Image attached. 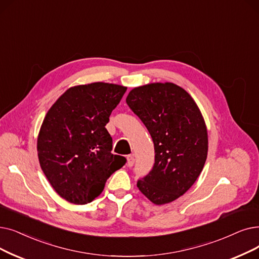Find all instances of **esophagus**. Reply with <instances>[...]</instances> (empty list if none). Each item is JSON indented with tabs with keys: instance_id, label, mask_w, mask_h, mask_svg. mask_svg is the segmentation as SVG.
Segmentation results:
<instances>
[{
	"instance_id": "esophagus-1",
	"label": "esophagus",
	"mask_w": 259,
	"mask_h": 259,
	"mask_svg": "<svg viewBox=\"0 0 259 259\" xmlns=\"http://www.w3.org/2000/svg\"><path fill=\"white\" fill-rule=\"evenodd\" d=\"M127 164L129 167H132L133 164H134V156L131 154V155H128L127 156Z\"/></svg>"
}]
</instances>
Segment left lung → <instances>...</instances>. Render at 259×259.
<instances>
[{
    "label": "left lung",
    "instance_id": "obj_1",
    "mask_svg": "<svg viewBox=\"0 0 259 259\" xmlns=\"http://www.w3.org/2000/svg\"><path fill=\"white\" fill-rule=\"evenodd\" d=\"M126 102L154 145V165L137 185L152 203H170L194 185L204 167L208 150L204 118L193 97L172 82L134 88Z\"/></svg>",
    "mask_w": 259,
    "mask_h": 259
}]
</instances>
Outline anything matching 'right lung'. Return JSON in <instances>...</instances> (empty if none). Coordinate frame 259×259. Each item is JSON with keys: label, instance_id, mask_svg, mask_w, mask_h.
I'll list each match as a JSON object with an SVG mask.
<instances>
[{"label": "right lung", "instance_id": "1", "mask_svg": "<svg viewBox=\"0 0 259 259\" xmlns=\"http://www.w3.org/2000/svg\"><path fill=\"white\" fill-rule=\"evenodd\" d=\"M126 90L106 82L72 87L43 119L39 163L55 192L70 203L92 202L126 163L123 156L111 153L112 138L105 127Z\"/></svg>", "mask_w": 259, "mask_h": 259}]
</instances>
